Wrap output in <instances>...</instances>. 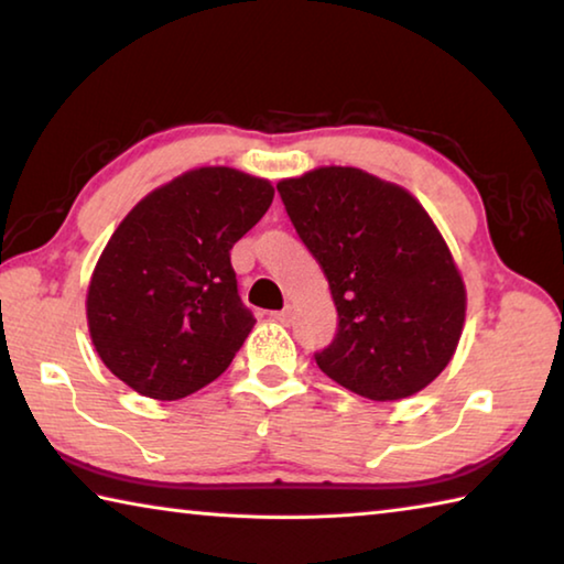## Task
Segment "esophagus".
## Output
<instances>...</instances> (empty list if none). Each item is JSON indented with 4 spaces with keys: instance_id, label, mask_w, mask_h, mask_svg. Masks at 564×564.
<instances>
[{
    "instance_id": "esophagus-1",
    "label": "esophagus",
    "mask_w": 564,
    "mask_h": 564,
    "mask_svg": "<svg viewBox=\"0 0 564 564\" xmlns=\"http://www.w3.org/2000/svg\"><path fill=\"white\" fill-rule=\"evenodd\" d=\"M273 318L279 321V323H283V326H289V323L293 321V308L291 305H285L283 311H279V313H273Z\"/></svg>"
}]
</instances>
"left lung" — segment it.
<instances>
[{"label": "left lung", "mask_w": 564, "mask_h": 564, "mask_svg": "<svg viewBox=\"0 0 564 564\" xmlns=\"http://www.w3.org/2000/svg\"><path fill=\"white\" fill-rule=\"evenodd\" d=\"M279 191L338 311V333L316 356L318 368L383 403L431 386L460 343L467 291L423 204L352 166L281 178Z\"/></svg>", "instance_id": "obj_1"}]
</instances>
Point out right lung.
I'll return each instance as SVG.
<instances>
[{"instance_id": "obj_1", "label": "right lung", "mask_w": 564, "mask_h": 564, "mask_svg": "<svg viewBox=\"0 0 564 564\" xmlns=\"http://www.w3.org/2000/svg\"><path fill=\"white\" fill-rule=\"evenodd\" d=\"M269 178L202 166L123 216L87 289L94 348L154 400L186 398L231 366L256 326L236 289L231 248L273 202Z\"/></svg>"}]
</instances>
